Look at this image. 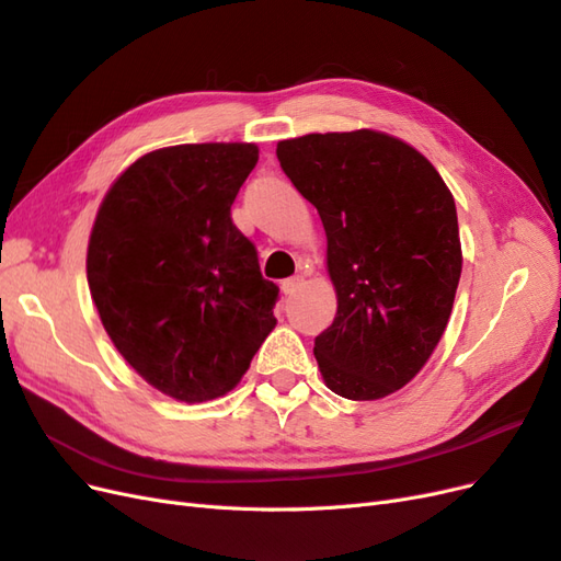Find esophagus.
<instances>
[{
    "label": "esophagus",
    "mask_w": 561,
    "mask_h": 561,
    "mask_svg": "<svg viewBox=\"0 0 561 561\" xmlns=\"http://www.w3.org/2000/svg\"><path fill=\"white\" fill-rule=\"evenodd\" d=\"M301 283H304V276H293V278H285L280 287H283L285 295H293L295 290H299Z\"/></svg>",
    "instance_id": "1"
}]
</instances>
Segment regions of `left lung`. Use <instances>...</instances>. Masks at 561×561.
Returning <instances> with one entry per match:
<instances>
[{
	"instance_id": "8db88e82",
	"label": "left lung",
	"mask_w": 561,
	"mask_h": 561,
	"mask_svg": "<svg viewBox=\"0 0 561 561\" xmlns=\"http://www.w3.org/2000/svg\"><path fill=\"white\" fill-rule=\"evenodd\" d=\"M276 157L328 233L336 316L316 336L322 379L348 400L396 393L454 307L463 260L451 192L414 147L367 128L283 140Z\"/></svg>"
}]
</instances>
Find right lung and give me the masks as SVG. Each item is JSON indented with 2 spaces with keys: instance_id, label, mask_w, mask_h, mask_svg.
Masks as SVG:
<instances>
[{
  "instance_id": "obj_1",
  "label": "right lung",
  "mask_w": 561,
  "mask_h": 561,
  "mask_svg": "<svg viewBox=\"0 0 561 561\" xmlns=\"http://www.w3.org/2000/svg\"><path fill=\"white\" fill-rule=\"evenodd\" d=\"M260 159L248 142L149 151L98 210L87 274L126 363L182 402L225 396L276 328L278 285L231 206Z\"/></svg>"
}]
</instances>
